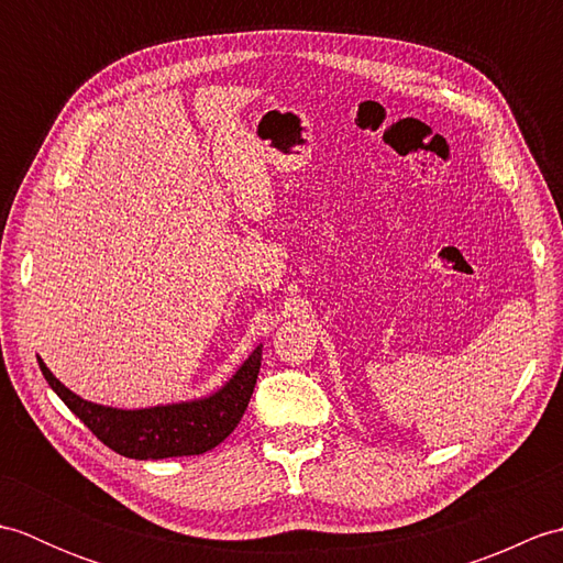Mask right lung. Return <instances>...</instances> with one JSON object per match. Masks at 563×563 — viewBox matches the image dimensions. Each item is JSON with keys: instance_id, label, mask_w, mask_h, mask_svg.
Instances as JSON below:
<instances>
[{"instance_id": "1", "label": "right lung", "mask_w": 563, "mask_h": 563, "mask_svg": "<svg viewBox=\"0 0 563 563\" xmlns=\"http://www.w3.org/2000/svg\"><path fill=\"white\" fill-rule=\"evenodd\" d=\"M261 353L263 343L249 353L220 389L206 397L157 404L147 409H118L81 399L51 373L41 355L38 365L51 389L103 445L130 460H166L208 452L232 433L254 394L263 361Z\"/></svg>"}]
</instances>
